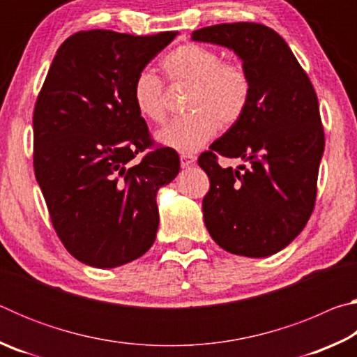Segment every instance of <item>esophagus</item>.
Returning <instances> with one entry per match:
<instances>
[{
  "label": "esophagus",
  "instance_id": "34e87169",
  "mask_svg": "<svg viewBox=\"0 0 357 357\" xmlns=\"http://www.w3.org/2000/svg\"><path fill=\"white\" fill-rule=\"evenodd\" d=\"M179 159H181V167L183 168L195 164V155H192V154H181Z\"/></svg>",
  "mask_w": 357,
  "mask_h": 357
}]
</instances>
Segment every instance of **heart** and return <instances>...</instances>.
Segmentation results:
<instances>
[{
  "label": "heart",
  "instance_id": "1",
  "mask_svg": "<svg viewBox=\"0 0 357 357\" xmlns=\"http://www.w3.org/2000/svg\"><path fill=\"white\" fill-rule=\"evenodd\" d=\"M170 83L189 84L184 116L174 118L157 134L160 143L193 153L214 135L217 124L228 129L244 116L252 98V80L243 63L227 61L214 48L187 42L162 61ZM132 100L142 118L160 123L165 118V86L149 70L138 72L132 83Z\"/></svg>",
  "mask_w": 357,
  "mask_h": 357
}]
</instances>
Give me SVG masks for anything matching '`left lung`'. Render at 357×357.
I'll return each mask as SVG.
<instances>
[{
    "instance_id": "left-lung-1",
    "label": "left lung",
    "mask_w": 357,
    "mask_h": 357,
    "mask_svg": "<svg viewBox=\"0 0 357 357\" xmlns=\"http://www.w3.org/2000/svg\"><path fill=\"white\" fill-rule=\"evenodd\" d=\"M192 39L233 48L252 80L244 116L198 157L209 178L204 223L229 253L273 255L304 229L315 208L324 151L315 88L282 36L261 23H220L197 29ZM219 155L241 156L251 167L222 169Z\"/></svg>"
}]
</instances>
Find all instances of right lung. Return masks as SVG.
Listing matches in <instances>:
<instances>
[{
  "label": "right lung",
  "mask_w": 357,
  "mask_h": 357,
  "mask_svg": "<svg viewBox=\"0 0 357 357\" xmlns=\"http://www.w3.org/2000/svg\"><path fill=\"white\" fill-rule=\"evenodd\" d=\"M176 34H72L36 99V179L58 238L88 266L116 268L154 244L155 193L179 173V155L153 140L132 83Z\"/></svg>",
  "instance_id": "right-lung-1"
}]
</instances>
